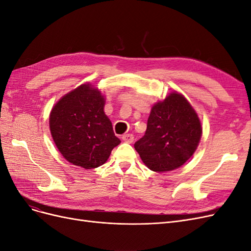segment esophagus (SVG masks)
<instances>
[{
  "instance_id": "1",
  "label": "esophagus",
  "mask_w": 251,
  "mask_h": 251,
  "mask_svg": "<svg viewBox=\"0 0 251 251\" xmlns=\"http://www.w3.org/2000/svg\"><path fill=\"white\" fill-rule=\"evenodd\" d=\"M122 140H123L125 143L131 144V143L133 142V140H134V136H133V134H131V133L124 134V135L122 136Z\"/></svg>"
}]
</instances>
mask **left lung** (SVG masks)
Instances as JSON below:
<instances>
[{"instance_id":"8db88e82","label":"left lung","mask_w":251,"mask_h":251,"mask_svg":"<svg viewBox=\"0 0 251 251\" xmlns=\"http://www.w3.org/2000/svg\"><path fill=\"white\" fill-rule=\"evenodd\" d=\"M202 128L188 100L173 92L152 106L145 135L134 148L153 172L180 168L196 152Z\"/></svg>"}]
</instances>
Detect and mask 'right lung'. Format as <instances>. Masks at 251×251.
I'll return each mask as SVG.
<instances>
[{
    "label": "right lung",
    "instance_id": "obj_1",
    "mask_svg": "<svg viewBox=\"0 0 251 251\" xmlns=\"http://www.w3.org/2000/svg\"><path fill=\"white\" fill-rule=\"evenodd\" d=\"M104 100L98 89L83 83L63 96L50 115V133L60 153L86 170L105 163L121 143L104 114Z\"/></svg>",
    "mask_w": 251,
    "mask_h": 251
}]
</instances>
